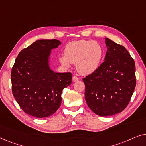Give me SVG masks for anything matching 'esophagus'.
<instances>
[{"label":"esophagus","instance_id":"1","mask_svg":"<svg viewBox=\"0 0 146 146\" xmlns=\"http://www.w3.org/2000/svg\"><path fill=\"white\" fill-rule=\"evenodd\" d=\"M78 80H79L78 78L76 77V76H74L72 77V80L74 82H76V81Z\"/></svg>","mask_w":146,"mask_h":146}]
</instances>
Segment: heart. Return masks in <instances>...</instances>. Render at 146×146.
<instances>
[{
    "label": "heart",
    "instance_id": "heart-1",
    "mask_svg": "<svg viewBox=\"0 0 146 146\" xmlns=\"http://www.w3.org/2000/svg\"><path fill=\"white\" fill-rule=\"evenodd\" d=\"M64 54L59 57L62 65L68 68L71 64H76L77 71L80 74L89 75L100 66L103 57V49L97 42L80 40L67 44Z\"/></svg>",
    "mask_w": 146,
    "mask_h": 146
}]
</instances>
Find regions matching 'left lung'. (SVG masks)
Masks as SVG:
<instances>
[{
	"label": "left lung",
	"mask_w": 146,
	"mask_h": 146,
	"mask_svg": "<svg viewBox=\"0 0 146 146\" xmlns=\"http://www.w3.org/2000/svg\"><path fill=\"white\" fill-rule=\"evenodd\" d=\"M105 40L104 62L83 82L90 109L100 116H110L122 111L129 102L136 84L135 66L125 47Z\"/></svg>",
	"instance_id": "obj_1"
}]
</instances>
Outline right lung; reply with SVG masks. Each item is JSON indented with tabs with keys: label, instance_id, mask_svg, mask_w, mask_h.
<instances>
[{
	"label": "right lung",
	"instance_id": "add662e5",
	"mask_svg": "<svg viewBox=\"0 0 146 146\" xmlns=\"http://www.w3.org/2000/svg\"><path fill=\"white\" fill-rule=\"evenodd\" d=\"M60 44L56 39L36 40L19 54L12 68L13 94L32 116L54 114L60 106L62 91L72 83L70 72H54L50 66L52 50Z\"/></svg>",
	"mask_w": 146,
	"mask_h": 146
}]
</instances>
